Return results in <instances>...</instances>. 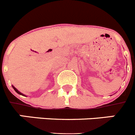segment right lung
Instances as JSON below:
<instances>
[{
    "label": "right lung",
    "mask_w": 135,
    "mask_h": 135,
    "mask_svg": "<svg viewBox=\"0 0 135 135\" xmlns=\"http://www.w3.org/2000/svg\"><path fill=\"white\" fill-rule=\"evenodd\" d=\"M12 87H13V89H14V90H15V92H16L17 93H18V94H19V95H22V96H26V95H24V94H23V93H21V92H20V91H19V90H17V89H16V88H15V86H13V85H12Z\"/></svg>",
    "instance_id": "right-lung-1"
}]
</instances>
